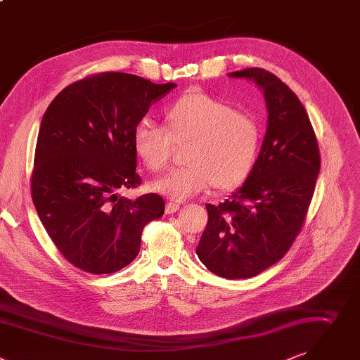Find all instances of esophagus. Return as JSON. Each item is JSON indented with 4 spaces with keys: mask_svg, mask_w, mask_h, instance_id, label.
I'll return each mask as SVG.
<instances>
[{
    "mask_svg": "<svg viewBox=\"0 0 360 360\" xmlns=\"http://www.w3.org/2000/svg\"><path fill=\"white\" fill-rule=\"evenodd\" d=\"M179 208H180L179 204H176V202H167L165 211H166V214H174Z\"/></svg>",
    "mask_w": 360,
    "mask_h": 360,
    "instance_id": "obj_1",
    "label": "esophagus"
}]
</instances>
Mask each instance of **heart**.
<instances>
[{
    "mask_svg": "<svg viewBox=\"0 0 360 360\" xmlns=\"http://www.w3.org/2000/svg\"><path fill=\"white\" fill-rule=\"evenodd\" d=\"M165 130L143 120L133 133V150L149 172H162L173 145L188 146L183 169L172 170L150 188L174 201L188 200L212 184L219 190L241 186L257 162L261 131L257 120L204 92H188L165 110Z\"/></svg>",
    "mask_w": 360,
    "mask_h": 360,
    "instance_id": "heart-1",
    "label": "heart"
}]
</instances>
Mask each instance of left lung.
I'll list each match as a JSON object with an SVG mask.
<instances>
[{
    "mask_svg": "<svg viewBox=\"0 0 360 360\" xmlns=\"http://www.w3.org/2000/svg\"><path fill=\"white\" fill-rule=\"evenodd\" d=\"M230 78L264 94L266 133L254 169L230 200L207 204L197 255L227 279L251 278L278 262L304 224L321 169L315 131L298 96L271 72L247 68Z\"/></svg>",
    "mask_w": 360,
    "mask_h": 360,
    "instance_id": "1",
    "label": "left lung"
}]
</instances>
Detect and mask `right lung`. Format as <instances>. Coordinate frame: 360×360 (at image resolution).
Returning a JSON list of instances; mask_svg holds the SVG:
<instances>
[{"instance_id": "obj_1", "label": "right lung", "mask_w": 360, "mask_h": 360, "mask_svg": "<svg viewBox=\"0 0 360 360\" xmlns=\"http://www.w3.org/2000/svg\"><path fill=\"white\" fill-rule=\"evenodd\" d=\"M176 84L103 72L66 86L42 116L31 177L32 201L55 247L79 269L112 274L140 251L145 226L165 200H129L140 184L133 133L152 103Z\"/></svg>"}]
</instances>
